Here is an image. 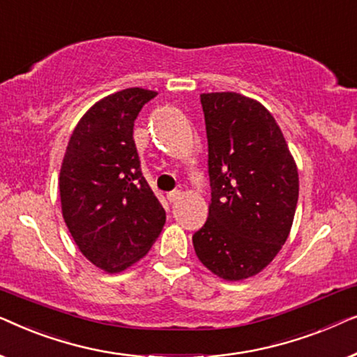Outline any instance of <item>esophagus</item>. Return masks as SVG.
Instances as JSON below:
<instances>
[{"label":"esophagus","instance_id":"34e87169","mask_svg":"<svg viewBox=\"0 0 357 357\" xmlns=\"http://www.w3.org/2000/svg\"><path fill=\"white\" fill-rule=\"evenodd\" d=\"M182 197V192H178V190H174V192H169L167 193V199L170 203H174V202H177V199Z\"/></svg>","mask_w":357,"mask_h":357}]
</instances>
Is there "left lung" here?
<instances>
[{
  "label": "left lung",
  "mask_w": 357,
  "mask_h": 357,
  "mask_svg": "<svg viewBox=\"0 0 357 357\" xmlns=\"http://www.w3.org/2000/svg\"><path fill=\"white\" fill-rule=\"evenodd\" d=\"M211 203L193 234L197 257L226 281L260 273L289 236L299 174L284 136L260 102L237 92L202 94Z\"/></svg>",
  "instance_id": "left-lung-1"
}]
</instances>
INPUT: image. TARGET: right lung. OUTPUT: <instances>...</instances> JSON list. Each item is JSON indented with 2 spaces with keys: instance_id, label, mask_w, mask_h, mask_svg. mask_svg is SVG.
Returning <instances> with one entry per match:
<instances>
[{
  "instance_id": "1",
  "label": "right lung",
  "mask_w": 357,
  "mask_h": 357,
  "mask_svg": "<svg viewBox=\"0 0 357 357\" xmlns=\"http://www.w3.org/2000/svg\"><path fill=\"white\" fill-rule=\"evenodd\" d=\"M155 96L130 87L97 102L76 125L63 158V218L82 255L109 273L143 258L165 224L133 139L136 116Z\"/></svg>"
}]
</instances>
